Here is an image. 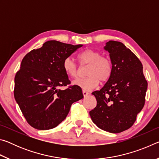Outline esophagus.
<instances>
[{
	"mask_svg": "<svg viewBox=\"0 0 159 159\" xmlns=\"http://www.w3.org/2000/svg\"><path fill=\"white\" fill-rule=\"evenodd\" d=\"M83 95L84 97H86L89 95V93H88V92H86V91H85V90H83Z\"/></svg>",
	"mask_w": 159,
	"mask_h": 159,
	"instance_id": "esophagus-1",
	"label": "esophagus"
}]
</instances>
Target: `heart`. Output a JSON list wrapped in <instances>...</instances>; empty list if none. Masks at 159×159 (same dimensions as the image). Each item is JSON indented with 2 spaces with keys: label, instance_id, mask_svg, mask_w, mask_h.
I'll return each instance as SVG.
<instances>
[{
  "label": "heart",
  "instance_id": "heart-1",
  "mask_svg": "<svg viewBox=\"0 0 159 159\" xmlns=\"http://www.w3.org/2000/svg\"><path fill=\"white\" fill-rule=\"evenodd\" d=\"M78 60L82 65L88 64L86 70L87 77L78 79L73 81V84L85 91H90L98 85L99 80L105 82L112 73V62L111 59L102 56L99 51L87 49L78 55ZM63 69L67 76L71 78L77 76L79 69L76 64L70 57L64 60Z\"/></svg>",
  "mask_w": 159,
  "mask_h": 159
}]
</instances>
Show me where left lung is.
<instances>
[{"instance_id": "8db88e82", "label": "left lung", "mask_w": 159, "mask_h": 159, "mask_svg": "<svg viewBox=\"0 0 159 159\" xmlns=\"http://www.w3.org/2000/svg\"><path fill=\"white\" fill-rule=\"evenodd\" d=\"M104 49L109 52L112 73L103 88L92 93L97 106L90 116L102 130L118 133L133 125L143 108L147 81L141 61L124 44L109 41Z\"/></svg>"}]
</instances>
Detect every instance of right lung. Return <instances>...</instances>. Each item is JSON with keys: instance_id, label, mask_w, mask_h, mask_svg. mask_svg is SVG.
Masks as SVG:
<instances>
[{"instance_id": "1", "label": "right lung", "mask_w": 159, "mask_h": 159, "mask_svg": "<svg viewBox=\"0 0 159 159\" xmlns=\"http://www.w3.org/2000/svg\"><path fill=\"white\" fill-rule=\"evenodd\" d=\"M83 45L48 41L26 54L15 77V99L26 121L38 130L55 128L65 119L71 104L83 98L76 85L60 90L71 82L63 61Z\"/></svg>"}]
</instances>
